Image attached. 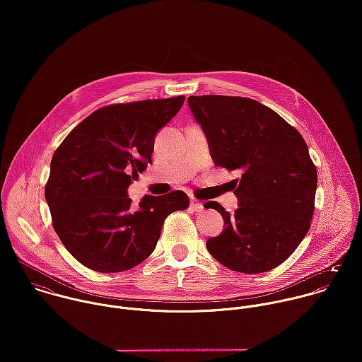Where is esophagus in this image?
<instances>
[{
  "mask_svg": "<svg viewBox=\"0 0 362 362\" xmlns=\"http://www.w3.org/2000/svg\"><path fill=\"white\" fill-rule=\"evenodd\" d=\"M190 209L194 211V212H202V211L204 209V206H203L202 202H199V200H196V199H192V200H190Z\"/></svg>",
  "mask_w": 362,
  "mask_h": 362,
  "instance_id": "34e87169",
  "label": "esophagus"
}]
</instances>
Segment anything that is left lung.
<instances>
[{
  "label": "left lung",
  "mask_w": 362,
  "mask_h": 362,
  "mask_svg": "<svg viewBox=\"0 0 362 362\" xmlns=\"http://www.w3.org/2000/svg\"><path fill=\"white\" fill-rule=\"evenodd\" d=\"M187 105L215 165L240 172L233 215L218 202L204 204L222 215L225 226L206 247L236 272L276 268L306 236L314 215L318 175L303 137L252 98L190 95Z\"/></svg>",
  "instance_id": "obj_1"
}]
</instances>
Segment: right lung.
Returning <instances> with one entry per match:
<instances>
[{
    "instance_id": "add662e5",
    "label": "right lung",
    "mask_w": 362,
    "mask_h": 362,
    "mask_svg": "<svg viewBox=\"0 0 362 362\" xmlns=\"http://www.w3.org/2000/svg\"><path fill=\"white\" fill-rule=\"evenodd\" d=\"M183 101L179 95L98 109L54 151L45 200L56 233L84 267L103 274L134 268L156 247L165 219L189 206L182 190L146 194L136 209L127 196Z\"/></svg>"
}]
</instances>
